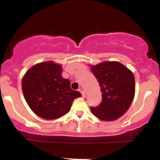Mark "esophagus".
<instances>
[{
  "mask_svg": "<svg viewBox=\"0 0 160 160\" xmlns=\"http://www.w3.org/2000/svg\"><path fill=\"white\" fill-rule=\"evenodd\" d=\"M80 92H81L83 98L86 97V92H85L84 90H80Z\"/></svg>",
  "mask_w": 160,
  "mask_h": 160,
  "instance_id": "obj_1",
  "label": "esophagus"
}]
</instances>
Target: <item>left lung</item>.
<instances>
[{
  "mask_svg": "<svg viewBox=\"0 0 160 160\" xmlns=\"http://www.w3.org/2000/svg\"><path fill=\"white\" fill-rule=\"evenodd\" d=\"M91 71L99 83L102 97L99 105L90 108L91 112L103 121L117 119L128 111L134 99L133 73L118 62H104L92 66Z\"/></svg>",
  "mask_w": 160,
  "mask_h": 160,
  "instance_id": "obj_1",
  "label": "left lung"
}]
</instances>
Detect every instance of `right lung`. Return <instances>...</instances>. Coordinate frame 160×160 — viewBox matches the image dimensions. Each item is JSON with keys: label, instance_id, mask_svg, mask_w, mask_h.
I'll return each instance as SVG.
<instances>
[{"label": "right lung", "instance_id": "1", "mask_svg": "<svg viewBox=\"0 0 160 160\" xmlns=\"http://www.w3.org/2000/svg\"><path fill=\"white\" fill-rule=\"evenodd\" d=\"M62 66L45 62L30 68L22 78V91L28 105L44 119H56L69 112L74 98L82 94L70 88L62 76Z\"/></svg>", "mask_w": 160, "mask_h": 160}]
</instances>
